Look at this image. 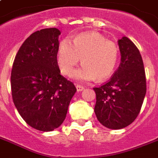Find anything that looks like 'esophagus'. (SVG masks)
Listing matches in <instances>:
<instances>
[{
	"mask_svg": "<svg viewBox=\"0 0 158 158\" xmlns=\"http://www.w3.org/2000/svg\"><path fill=\"white\" fill-rule=\"evenodd\" d=\"M76 89L78 92H81V91H83L84 89V87L80 85V84H76Z\"/></svg>",
	"mask_w": 158,
	"mask_h": 158,
	"instance_id": "1",
	"label": "esophagus"
}]
</instances>
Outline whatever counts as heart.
<instances>
[{"label": "heart", "instance_id": "b5f03b06", "mask_svg": "<svg viewBox=\"0 0 158 158\" xmlns=\"http://www.w3.org/2000/svg\"><path fill=\"white\" fill-rule=\"evenodd\" d=\"M118 47L107 40L101 34L85 32L77 35L72 42L64 39L57 52V63L64 74L69 75L81 61L84 64L74 71L73 77L80 81H90L98 78L104 80L114 73L118 60Z\"/></svg>", "mask_w": 158, "mask_h": 158}]
</instances>
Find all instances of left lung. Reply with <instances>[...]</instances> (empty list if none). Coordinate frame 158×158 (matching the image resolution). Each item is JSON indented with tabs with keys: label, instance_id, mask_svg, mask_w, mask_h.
Instances as JSON below:
<instances>
[{
	"label": "left lung",
	"instance_id": "obj_1",
	"mask_svg": "<svg viewBox=\"0 0 158 158\" xmlns=\"http://www.w3.org/2000/svg\"><path fill=\"white\" fill-rule=\"evenodd\" d=\"M121 63L111 79L98 88L94 112L104 127L121 129L131 124L141 110L147 91L146 75L139 50L123 36L118 40Z\"/></svg>",
	"mask_w": 158,
	"mask_h": 158
}]
</instances>
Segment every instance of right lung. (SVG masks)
<instances>
[{"label":"right lung","mask_w":158,"mask_h":158,"mask_svg":"<svg viewBox=\"0 0 158 158\" xmlns=\"http://www.w3.org/2000/svg\"><path fill=\"white\" fill-rule=\"evenodd\" d=\"M60 35L56 28L31 34L12 66L10 84L15 108L27 124L42 132L53 131L63 123L76 92L74 84L60 74Z\"/></svg>","instance_id":"obj_1"}]
</instances>
